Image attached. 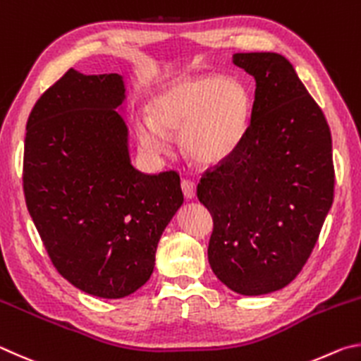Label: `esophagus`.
Listing matches in <instances>:
<instances>
[{"mask_svg":"<svg viewBox=\"0 0 361 361\" xmlns=\"http://www.w3.org/2000/svg\"><path fill=\"white\" fill-rule=\"evenodd\" d=\"M182 192H184V197L187 200H193L195 197H197V184H195L193 180H188V179H184L182 180Z\"/></svg>","mask_w":361,"mask_h":361,"instance_id":"1","label":"esophagus"}]
</instances>
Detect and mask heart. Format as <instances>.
Returning a JSON list of instances; mask_svg holds the SVG:
<instances>
[{
  "label": "heart",
  "instance_id": "b5f03b06",
  "mask_svg": "<svg viewBox=\"0 0 361 361\" xmlns=\"http://www.w3.org/2000/svg\"><path fill=\"white\" fill-rule=\"evenodd\" d=\"M252 112L249 87L233 75L177 79L152 94L147 117L136 120L141 147L150 155L168 152V135L179 133L187 160L216 166L235 154Z\"/></svg>",
  "mask_w": 361,
  "mask_h": 361
}]
</instances>
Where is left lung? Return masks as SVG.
<instances>
[{
	"mask_svg": "<svg viewBox=\"0 0 361 361\" xmlns=\"http://www.w3.org/2000/svg\"><path fill=\"white\" fill-rule=\"evenodd\" d=\"M233 63L255 79L250 123L197 195L214 219V274L233 292L257 296L288 286L317 243L333 204L331 133L286 56L235 54Z\"/></svg>",
	"mask_w": 361,
	"mask_h": 361,
	"instance_id": "obj_1",
	"label": "left lung"
}]
</instances>
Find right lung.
I'll return each instance as SVG.
<instances>
[{
    "mask_svg": "<svg viewBox=\"0 0 361 361\" xmlns=\"http://www.w3.org/2000/svg\"><path fill=\"white\" fill-rule=\"evenodd\" d=\"M123 75L75 69L44 92L27 122L23 190L50 260L88 295L117 300L150 279L184 203L179 174L131 164Z\"/></svg>",
    "mask_w": 361,
    "mask_h": 361,
    "instance_id": "1",
    "label": "right lung"
}]
</instances>
